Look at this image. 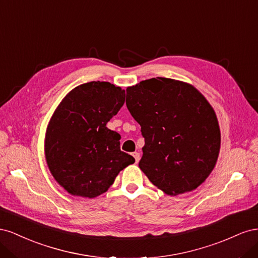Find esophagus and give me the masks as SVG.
I'll list each match as a JSON object with an SVG mask.
<instances>
[{"label":"esophagus","instance_id":"esophagus-1","mask_svg":"<svg viewBox=\"0 0 258 258\" xmlns=\"http://www.w3.org/2000/svg\"><path fill=\"white\" fill-rule=\"evenodd\" d=\"M132 156H134V157H135L136 161H137V162H139V160H140V154H139L138 152H135L134 154H132Z\"/></svg>","mask_w":258,"mask_h":258}]
</instances>
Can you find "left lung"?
Here are the masks:
<instances>
[{
    "instance_id": "1",
    "label": "left lung",
    "mask_w": 258,
    "mask_h": 258,
    "mask_svg": "<svg viewBox=\"0 0 258 258\" xmlns=\"http://www.w3.org/2000/svg\"><path fill=\"white\" fill-rule=\"evenodd\" d=\"M126 91L127 107L145 141L140 169L170 196L196 189L220 153L212 106L191 85L165 77L142 81Z\"/></svg>"
}]
</instances>
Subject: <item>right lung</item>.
Instances as JSON below:
<instances>
[{"instance_id":"1","label":"right lung","mask_w":258,"mask_h":258,"mask_svg":"<svg viewBox=\"0 0 258 258\" xmlns=\"http://www.w3.org/2000/svg\"><path fill=\"white\" fill-rule=\"evenodd\" d=\"M124 103V90L90 82L70 91L54 111L45 139V156L54 179L74 196L105 192L136 160L120 151V136L106 123Z\"/></svg>"}]
</instances>
